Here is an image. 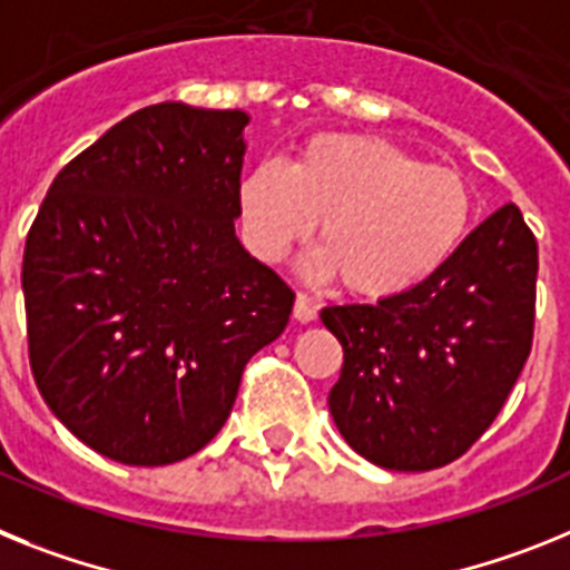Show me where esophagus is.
Masks as SVG:
<instances>
[{
  "label": "esophagus",
  "instance_id": "34e87169",
  "mask_svg": "<svg viewBox=\"0 0 570 570\" xmlns=\"http://www.w3.org/2000/svg\"><path fill=\"white\" fill-rule=\"evenodd\" d=\"M292 315H295V321H301V324H309V321L318 318V304H315L313 298H306V295H298Z\"/></svg>",
  "mask_w": 570,
  "mask_h": 570
}]
</instances>
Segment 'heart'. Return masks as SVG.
Segmentation results:
<instances>
[{
    "instance_id": "1",
    "label": "heart",
    "mask_w": 570,
    "mask_h": 570,
    "mask_svg": "<svg viewBox=\"0 0 570 570\" xmlns=\"http://www.w3.org/2000/svg\"><path fill=\"white\" fill-rule=\"evenodd\" d=\"M249 249L278 264L318 224L313 278L361 298H390L428 281L468 235L473 197L459 171L424 166L373 135L326 131L286 168L261 163L237 189Z\"/></svg>"
}]
</instances>
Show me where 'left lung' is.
Listing matches in <instances>:
<instances>
[{
  "mask_svg": "<svg viewBox=\"0 0 570 570\" xmlns=\"http://www.w3.org/2000/svg\"><path fill=\"white\" fill-rule=\"evenodd\" d=\"M537 240L513 203L484 217L428 281L321 309L344 346L330 413L344 442L387 470L459 459L502 410L533 341Z\"/></svg>",
  "mask_w": 570,
  "mask_h": 570,
  "instance_id": "8db88e82",
  "label": "left lung"
}]
</instances>
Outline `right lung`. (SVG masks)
Segmentation results:
<instances>
[{
  "instance_id": "obj_1",
  "label": "right lung",
  "mask_w": 570,
  "mask_h": 570,
  "mask_svg": "<svg viewBox=\"0 0 570 570\" xmlns=\"http://www.w3.org/2000/svg\"><path fill=\"white\" fill-rule=\"evenodd\" d=\"M246 111L160 102L53 177L22 261L37 387L79 442L135 468L224 428L295 292L235 235Z\"/></svg>"
}]
</instances>
